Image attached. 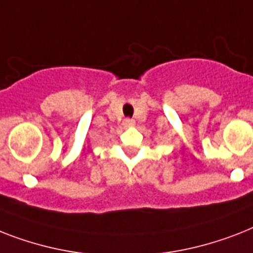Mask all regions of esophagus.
Returning a JSON list of instances; mask_svg holds the SVG:
<instances>
[{
	"label": "esophagus",
	"mask_w": 253,
	"mask_h": 253,
	"mask_svg": "<svg viewBox=\"0 0 253 253\" xmlns=\"http://www.w3.org/2000/svg\"><path fill=\"white\" fill-rule=\"evenodd\" d=\"M133 123H135V122H133L132 120H130V118H127V120L123 121V125H125V126H126V127H131L133 125Z\"/></svg>",
	"instance_id": "1"
}]
</instances>
